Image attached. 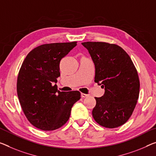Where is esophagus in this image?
I'll return each mask as SVG.
<instances>
[{"label": "esophagus", "mask_w": 156, "mask_h": 156, "mask_svg": "<svg viewBox=\"0 0 156 156\" xmlns=\"http://www.w3.org/2000/svg\"><path fill=\"white\" fill-rule=\"evenodd\" d=\"M81 98H86V97L88 96V95L86 94V93H81Z\"/></svg>", "instance_id": "34e87169"}]
</instances>
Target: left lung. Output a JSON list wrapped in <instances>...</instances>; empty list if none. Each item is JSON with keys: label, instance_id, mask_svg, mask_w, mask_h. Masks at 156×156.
Segmentation results:
<instances>
[{"label": "left lung", "instance_id": "1", "mask_svg": "<svg viewBox=\"0 0 156 156\" xmlns=\"http://www.w3.org/2000/svg\"><path fill=\"white\" fill-rule=\"evenodd\" d=\"M95 64V82L105 88L101 98L95 97L92 111L100 126L115 128L128 121L140 94L137 71L129 55L119 45L103 42L81 43Z\"/></svg>", "mask_w": 156, "mask_h": 156}]
</instances>
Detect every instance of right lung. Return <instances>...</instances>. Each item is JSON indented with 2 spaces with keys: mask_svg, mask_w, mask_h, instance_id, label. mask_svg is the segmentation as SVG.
<instances>
[{
  "mask_svg": "<svg viewBox=\"0 0 156 156\" xmlns=\"http://www.w3.org/2000/svg\"><path fill=\"white\" fill-rule=\"evenodd\" d=\"M76 42L40 45L30 51L21 65L16 90L26 119L44 131L61 128L68 121L72 107L81 98L78 90L57 89L60 62L76 45Z\"/></svg>",
  "mask_w": 156,
  "mask_h": 156,
  "instance_id": "right-lung-1",
  "label": "right lung"
}]
</instances>
